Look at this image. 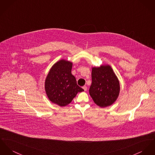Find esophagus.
Listing matches in <instances>:
<instances>
[{
	"label": "esophagus",
	"mask_w": 155,
	"mask_h": 155,
	"mask_svg": "<svg viewBox=\"0 0 155 155\" xmlns=\"http://www.w3.org/2000/svg\"><path fill=\"white\" fill-rule=\"evenodd\" d=\"M83 88L84 89V90L85 91H87V87H86V86H84L83 87Z\"/></svg>",
	"instance_id": "1"
}]
</instances>
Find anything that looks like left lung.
Wrapping results in <instances>:
<instances>
[{"mask_svg": "<svg viewBox=\"0 0 155 155\" xmlns=\"http://www.w3.org/2000/svg\"><path fill=\"white\" fill-rule=\"evenodd\" d=\"M92 83L90 95L99 107L104 108L112 105L117 99L120 86L117 75L108 64L92 67Z\"/></svg>", "mask_w": 155, "mask_h": 155, "instance_id": "1", "label": "left lung"}]
</instances>
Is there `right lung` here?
I'll use <instances>...</instances> for the list:
<instances>
[{
    "label": "right lung",
    "mask_w": 155,
    "mask_h": 155,
    "mask_svg": "<svg viewBox=\"0 0 155 155\" xmlns=\"http://www.w3.org/2000/svg\"><path fill=\"white\" fill-rule=\"evenodd\" d=\"M72 62L62 59L51 68L45 80V90L48 99L60 107L69 104L78 93L83 91L71 74Z\"/></svg>",
    "instance_id": "1"
}]
</instances>
